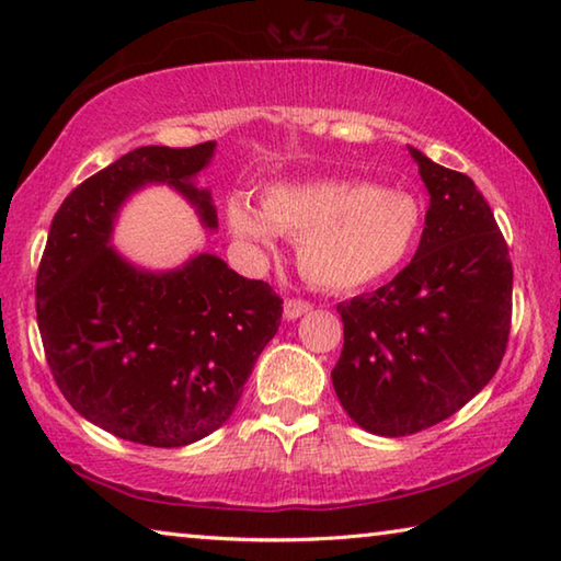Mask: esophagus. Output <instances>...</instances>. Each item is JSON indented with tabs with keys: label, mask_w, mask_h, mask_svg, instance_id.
<instances>
[{
	"label": "esophagus",
	"mask_w": 561,
	"mask_h": 561,
	"mask_svg": "<svg viewBox=\"0 0 561 561\" xmlns=\"http://www.w3.org/2000/svg\"><path fill=\"white\" fill-rule=\"evenodd\" d=\"M309 309H311V304L304 301V299H294V297H291V299L284 301V317H287L289 321L304 317Z\"/></svg>",
	"instance_id": "1"
}]
</instances>
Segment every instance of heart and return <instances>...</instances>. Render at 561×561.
<instances>
[{
    "label": "heart",
    "mask_w": 561,
    "mask_h": 561,
    "mask_svg": "<svg viewBox=\"0 0 561 561\" xmlns=\"http://www.w3.org/2000/svg\"><path fill=\"white\" fill-rule=\"evenodd\" d=\"M227 227L247 244L299 240L304 277L329 291H356L391 277L411 260L423 234V203L403 187L366 180H307L227 201Z\"/></svg>",
    "instance_id": "1"
}]
</instances>
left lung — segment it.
Instances as JSON below:
<instances>
[{"instance_id": "8db88e82", "label": "left lung", "mask_w": 561, "mask_h": 561, "mask_svg": "<svg viewBox=\"0 0 561 561\" xmlns=\"http://www.w3.org/2000/svg\"><path fill=\"white\" fill-rule=\"evenodd\" d=\"M431 205L415 257L371 294L341 301L331 371L351 421L401 438L445 421L490 383L512 321V264L472 180L408 148Z\"/></svg>"}]
</instances>
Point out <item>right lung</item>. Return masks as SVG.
Here are the masks:
<instances>
[{
  "instance_id": "right-lung-1",
  "label": "right lung",
  "mask_w": 561,
  "mask_h": 561,
  "mask_svg": "<svg viewBox=\"0 0 561 561\" xmlns=\"http://www.w3.org/2000/svg\"><path fill=\"white\" fill-rule=\"evenodd\" d=\"M215 140L144 146L73 190L54 215L36 274V319L66 401L116 438L183 448L232 415L254 360L277 334L282 299L210 252L146 270L111 244L121 207L168 185L215 230L210 190L195 178Z\"/></svg>"
}]
</instances>
